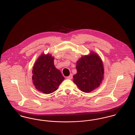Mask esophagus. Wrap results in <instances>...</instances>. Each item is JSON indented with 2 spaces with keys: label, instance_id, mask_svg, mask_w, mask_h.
Instances as JSON below:
<instances>
[{
  "label": "esophagus",
  "instance_id": "esophagus-1",
  "mask_svg": "<svg viewBox=\"0 0 135 135\" xmlns=\"http://www.w3.org/2000/svg\"><path fill=\"white\" fill-rule=\"evenodd\" d=\"M67 78L68 79H71L73 78V75H72V74H70L69 76H68V77H67Z\"/></svg>",
  "mask_w": 135,
  "mask_h": 135
}]
</instances>
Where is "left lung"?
Here are the masks:
<instances>
[{
  "instance_id": "obj_1",
  "label": "left lung",
  "mask_w": 135,
  "mask_h": 135,
  "mask_svg": "<svg viewBox=\"0 0 135 135\" xmlns=\"http://www.w3.org/2000/svg\"><path fill=\"white\" fill-rule=\"evenodd\" d=\"M102 61L95 53L82 56L77 62V73L74 82L82 91L89 93L99 87L103 79L104 68Z\"/></svg>"
}]
</instances>
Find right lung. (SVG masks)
Instances as JSON below:
<instances>
[{
	"mask_svg": "<svg viewBox=\"0 0 135 135\" xmlns=\"http://www.w3.org/2000/svg\"><path fill=\"white\" fill-rule=\"evenodd\" d=\"M51 54H42L36 60L32 70V80L36 89L45 94L54 92L65 79L54 65Z\"/></svg>",
	"mask_w": 135,
	"mask_h": 135,
	"instance_id": "obj_1",
	"label": "right lung"
}]
</instances>
